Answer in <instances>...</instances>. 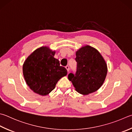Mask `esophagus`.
<instances>
[{
	"instance_id": "obj_1",
	"label": "esophagus",
	"mask_w": 132,
	"mask_h": 132,
	"mask_svg": "<svg viewBox=\"0 0 132 132\" xmlns=\"http://www.w3.org/2000/svg\"><path fill=\"white\" fill-rule=\"evenodd\" d=\"M65 68L67 69V71H68V72H69V66L68 65H67L65 67Z\"/></svg>"
}]
</instances>
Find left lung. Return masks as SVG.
I'll list each match as a JSON object with an SVG mask.
<instances>
[{"mask_svg":"<svg viewBox=\"0 0 132 132\" xmlns=\"http://www.w3.org/2000/svg\"><path fill=\"white\" fill-rule=\"evenodd\" d=\"M76 74L70 73L69 80L75 90L82 95L94 93L102 86L108 73V67L99 51L91 46H82L76 52Z\"/></svg>","mask_w":132,"mask_h":132,"instance_id":"8db88e82","label":"left lung"}]
</instances>
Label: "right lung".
Listing matches in <instances>:
<instances>
[{"mask_svg": "<svg viewBox=\"0 0 132 132\" xmlns=\"http://www.w3.org/2000/svg\"><path fill=\"white\" fill-rule=\"evenodd\" d=\"M56 52L49 46H41L27 57L23 64V75L32 91L45 96L54 89L56 84L67 75V70L60 66L54 57Z\"/></svg>", "mask_w": 132, "mask_h": 132, "instance_id": "right-lung-1", "label": "right lung"}]
</instances>
